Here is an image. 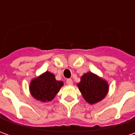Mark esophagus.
Listing matches in <instances>:
<instances>
[{"label":"esophagus","instance_id":"esophagus-1","mask_svg":"<svg viewBox=\"0 0 135 135\" xmlns=\"http://www.w3.org/2000/svg\"><path fill=\"white\" fill-rule=\"evenodd\" d=\"M66 83H67L68 85H72L73 84V80L71 79H68L67 81H66Z\"/></svg>","mask_w":135,"mask_h":135}]
</instances>
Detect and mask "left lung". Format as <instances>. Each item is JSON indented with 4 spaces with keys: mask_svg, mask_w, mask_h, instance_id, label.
I'll list each match as a JSON object with an SVG mask.
<instances>
[{
    "mask_svg": "<svg viewBox=\"0 0 135 135\" xmlns=\"http://www.w3.org/2000/svg\"><path fill=\"white\" fill-rule=\"evenodd\" d=\"M76 86L85 101L90 104H95L102 101L109 91L107 81L91 71L81 76L80 82Z\"/></svg>",
    "mask_w": 135,
    "mask_h": 135,
    "instance_id": "obj_1",
    "label": "left lung"
}]
</instances>
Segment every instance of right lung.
<instances>
[{"label":"right lung","mask_w":135,"mask_h":135,"mask_svg":"<svg viewBox=\"0 0 135 135\" xmlns=\"http://www.w3.org/2000/svg\"><path fill=\"white\" fill-rule=\"evenodd\" d=\"M63 85L62 81L55 80L52 73L46 71L31 80L29 91L35 100L46 103L54 99Z\"/></svg>","instance_id":"right-lung-1"}]
</instances>
